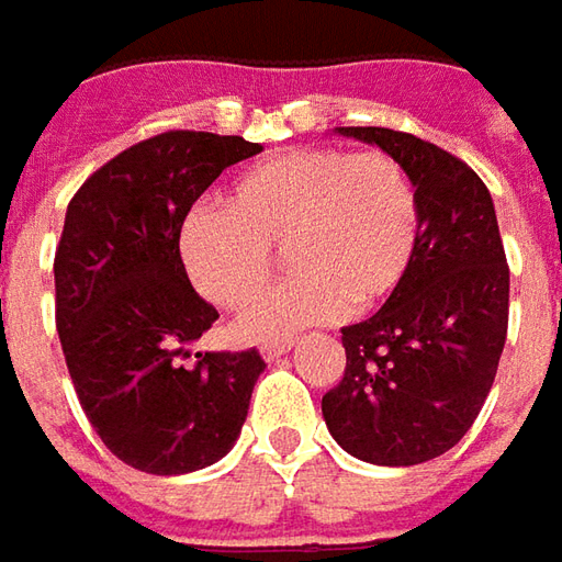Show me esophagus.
<instances>
[{"label":"esophagus","mask_w":562,"mask_h":562,"mask_svg":"<svg viewBox=\"0 0 562 562\" xmlns=\"http://www.w3.org/2000/svg\"><path fill=\"white\" fill-rule=\"evenodd\" d=\"M292 351V341H280V345H263L261 355L263 360H280L282 355H289Z\"/></svg>","instance_id":"obj_1"}]
</instances>
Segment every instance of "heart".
<instances>
[{
  "mask_svg": "<svg viewBox=\"0 0 562 562\" xmlns=\"http://www.w3.org/2000/svg\"><path fill=\"white\" fill-rule=\"evenodd\" d=\"M423 236L411 173L385 151L292 148L233 183L229 207L199 202L177 223V261L217 307L263 289L282 248L295 277L236 323L245 341L289 339L345 311L370 314L407 282Z\"/></svg>",
  "mask_w": 562,
  "mask_h": 562,
  "instance_id": "1",
  "label": "heart"
}]
</instances>
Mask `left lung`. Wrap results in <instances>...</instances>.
Wrapping results in <instances>:
<instances>
[{"label":"left lung","instance_id":"1","mask_svg":"<svg viewBox=\"0 0 562 562\" xmlns=\"http://www.w3.org/2000/svg\"><path fill=\"white\" fill-rule=\"evenodd\" d=\"M336 133L411 173L423 236L407 282L373 317L341 329L345 376L323 395V419L351 457L416 467L451 451L492 392L510 311L497 214L451 151L385 126Z\"/></svg>","mask_w":562,"mask_h":562}]
</instances>
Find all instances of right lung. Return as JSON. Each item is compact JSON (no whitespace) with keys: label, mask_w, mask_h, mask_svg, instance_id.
Returning <instances> with one entry per match:
<instances>
[{"label":"right lung","mask_w":562,"mask_h":562,"mask_svg":"<svg viewBox=\"0 0 562 562\" xmlns=\"http://www.w3.org/2000/svg\"><path fill=\"white\" fill-rule=\"evenodd\" d=\"M263 151L243 136L170 130L99 167L70 199L55 251V323L92 429L126 467L204 470L243 432L263 358L199 351L217 319L177 261V223L226 167Z\"/></svg>","instance_id":"obj_1"}]
</instances>
